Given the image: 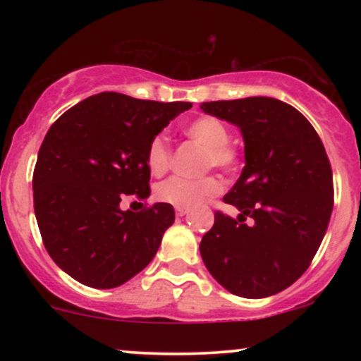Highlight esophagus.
<instances>
[{
	"label": "esophagus",
	"instance_id": "obj_1",
	"mask_svg": "<svg viewBox=\"0 0 361 361\" xmlns=\"http://www.w3.org/2000/svg\"><path fill=\"white\" fill-rule=\"evenodd\" d=\"M175 212H176L178 217H183V215L188 214V209H185V207H176Z\"/></svg>",
	"mask_w": 361,
	"mask_h": 361
}]
</instances>
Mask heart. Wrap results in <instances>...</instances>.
Instances as JSON below:
<instances>
[{
	"instance_id": "b5f03b06",
	"label": "heart",
	"mask_w": 361,
	"mask_h": 361,
	"mask_svg": "<svg viewBox=\"0 0 361 361\" xmlns=\"http://www.w3.org/2000/svg\"><path fill=\"white\" fill-rule=\"evenodd\" d=\"M183 134L205 147L204 169L217 168L222 171H233L239 163V151L229 140V128L222 120L202 115L186 123ZM171 146L166 135L159 134L151 139L146 152V166L152 176H163L171 164ZM221 190V181L214 175L188 180V178L171 176L156 188V198L164 204L175 207L200 205Z\"/></svg>"
}]
</instances>
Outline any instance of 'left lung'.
Returning <instances> with one entry per match:
<instances>
[{"instance_id":"1","label":"left lung","mask_w":361,"mask_h":361,"mask_svg":"<svg viewBox=\"0 0 361 361\" xmlns=\"http://www.w3.org/2000/svg\"><path fill=\"white\" fill-rule=\"evenodd\" d=\"M200 109L241 128L246 157L224 197L241 214L215 212L202 259L234 295H275L307 270L326 234L334 204L326 149L309 120L276 98L207 102Z\"/></svg>"}]
</instances>
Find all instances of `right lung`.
Masks as SVG:
<instances>
[{
	"label": "right lung",
	"mask_w": 361,
	"mask_h": 361,
	"mask_svg": "<svg viewBox=\"0 0 361 361\" xmlns=\"http://www.w3.org/2000/svg\"><path fill=\"white\" fill-rule=\"evenodd\" d=\"M188 102L93 94L61 115L45 134L34 169V209L54 263L82 285L114 288L154 258L175 222L169 204L120 209L127 195L149 197L146 152Z\"/></svg>",
	"instance_id": "1"
}]
</instances>
